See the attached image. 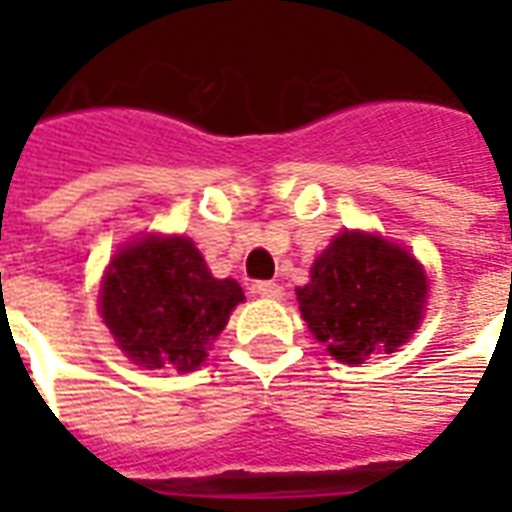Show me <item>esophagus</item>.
I'll list each match as a JSON object with an SVG mask.
<instances>
[{
  "label": "esophagus",
  "mask_w": 512,
  "mask_h": 512,
  "mask_svg": "<svg viewBox=\"0 0 512 512\" xmlns=\"http://www.w3.org/2000/svg\"><path fill=\"white\" fill-rule=\"evenodd\" d=\"M255 292L260 297H271V300H276V297H281V292H284V289H281L276 281H257Z\"/></svg>",
  "instance_id": "esophagus-1"
}]
</instances>
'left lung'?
Segmentation results:
<instances>
[{"label": "left lung", "mask_w": 512, "mask_h": 512, "mask_svg": "<svg viewBox=\"0 0 512 512\" xmlns=\"http://www.w3.org/2000/svg\"><path fill=\"white\" fill-rule=\"evenodd\" d=\"M425 295L428 279L406 249L345 231L313 263L311 284L297 289V303L308 329L337 361L364 364L409 340Z\"/></svg>", "instance_id": "left-lung-1"}]
</instances>
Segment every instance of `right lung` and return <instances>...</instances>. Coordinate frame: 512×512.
<instances>
[{
    "instance_id": "right-lung-1",
    "label": "right lung",
    "mask_w": 512,
    "mask_h": 512,
    "mask_svg": "<svg viewBox=\"0 0 512 512\" xmlns=\"http://www.w3.org/2000/svg\"><path fill=\"white\" fill-rule=\"evenodd\" d=\"M241 300L239 284L215 279L191 239L148 236L111 260L100 313L135 364L191 372Z\"/></svg>"
}]
</instances>
